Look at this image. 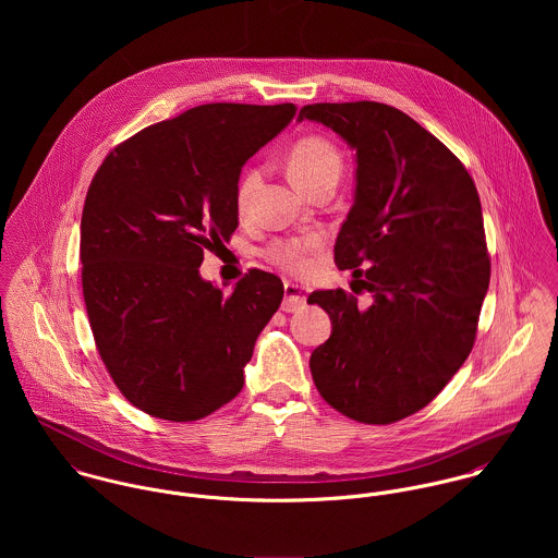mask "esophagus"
<instances>
[{"instance_id": "34e87169", "label": "esophagus", "mask_w": 558, "mask_h": 558, "mask_svg": "<svg viewBox=\"0 0 558 558\" xmlns=\"http://www.w3.org/2000/svg\"><path fill=\"white\" fill-rule=\"evenodd\" d=\"M283 290H286V296H283L281 310H283L286 314L301 312V310L307 305V292H305L301 286H296V283H292V281H286Z\"/></svg>"}]
</instances>
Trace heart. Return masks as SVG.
I'll return each instance as SVG.
<instances>
[{
	"instance_id": "1",
	"label": "heart",
	"mask_w": 558,
	"mask_h": 558,
	"mask_svg": "<svg viewBox=\"0 0 558 558\" xmlns=\"http://www.w3.org/2000/svg\"><path fill=\"white\" fill-rule=\"evenodd\" d=\"M288 171L290 178L303 186L310 180L319 178L324 173H337L341 171V157L337 148L326 142L324 137H303L299 140L290 155H288ZM257 182L255 171H246L240 178L239 189H236V208L244 210L248 204V197L253 193V186ZM319 248L318 236H307V239L277 240L268 248V257L281 266L286 272L292 275H305L312 268V255Z\"/></svg>"
}]
</instances>
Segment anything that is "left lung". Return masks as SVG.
<instances>
[{"instance_id": "8db88e82", "label": "left lung", "mask_w": 558, "mask_h": 558, "mask_svg": "<svg viewBox=\"0 0 558 558\" xmlns=\"http://www.w3.org/2000/svg\"><path fill=\"white\" fill-rule=\"evenodd\" d=\"M303 120L354 150V204L335 264L374 299L359 310L343 290L310 294L332 324L312 352V376L341 414L396 423L436 398L473 350L489 286L477 186L445 144L396 107L316 102L301 109Z\"/></svg>"}]
</instances>
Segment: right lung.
Returning <instances> with one entry per match:
<instances>
[{
  "label": "right lung",
  "mask_w": 558,
  "mask_h": 558,
  "mask_svg": "<svg viewBox=\"0 0 558 558\" xmlns=\"http://www.w3.org/2000/svg\"><path fill=\"white\" fill-rule=\"evenodd\" d=\"M294 113L292 102L199 105L98 167L81 215L83 299L98 354L135 408L184 423L239 396L283 283L248 270L223 294L199 266L239 228L242 165Z\"/></svg>",
  "instance_id": "right-lung-1"
}]
</instances>
